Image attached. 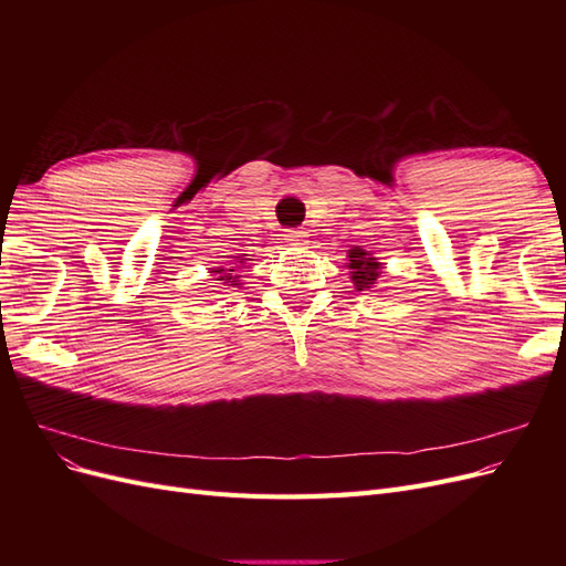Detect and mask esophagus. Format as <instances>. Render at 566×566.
<instances>
[{"label": "esophagus", "mask_w": 566, "mask_h": 566, "mask_svg": "<svg viewBox=\"0 0 566 566\" xmlns=\"http://www.w3.org/2000/svg\"><path fill=\"white\" fill-rule=\"evenodd\" d=\"M285 243L293 245V248H300V245L306 243V233H304V231L290 229V231H285Z\"/></svg>", "instance_id": "34e87169"}]
</instances>
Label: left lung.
<instances>
[{
  "mask_svg": "<svg viewBox=\"0 0 566 566\" xmlns=\"http://www.w3.org/2000/svg\"><path fill=\"white\" fill-rule=\"evenodd\" d=\"M347 266L352 269L349 276L356 285V290H370L375 287V281L380 279L382 273V264L375 260L370 252H366L364 248H352L347 252Z\"/></svg>",
  "mask_w": 566,
  "mask_h": 566,
  "instance_id": "obj_1",
  "label": "left lung"
}]
</instances>
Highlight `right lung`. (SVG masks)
Instances as JSON below:
<instances>
[{"mask_svg": "<svg viewBox=\"0 0 566 566\" xmlns=\"http://www.w3.org/2000/svg\"><path fill=\"white\" fill-rule=\"evenodd\" d=\"M243 256L245 254H241V256H238V260H243ZM243 264V262H241ZM212 273V281H219L221 285H231V287H241V281H238V279H241V276H235V269H212L210 271Z\"/></svg>", "mask_w": 566, "mask_h": 566, "instance_id": "1", "label": "right lung"}]
</instances>
